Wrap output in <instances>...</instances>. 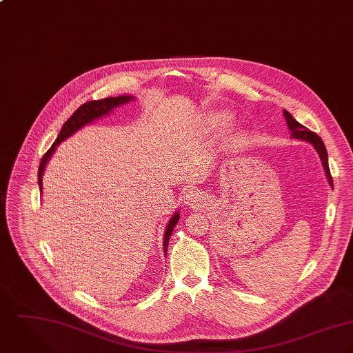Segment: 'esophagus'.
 Here are the masks:
<instances>
[{
  "mask_svg": "<svg viewBox=\"0 0 353 353\" xmlns=\"http://www.w3.org/2000/svg\"><path fill=\"white\" fill-rule=\"evenodd\" d=\"M184 203L185 205H196L202 201V194L196 190H188L184 192Z\"/></svg>",
  "mask_w": 353,
  "mask_h": 353,
  "instance_id": "obj_1",
  "label": "esophagus"
}]
</instances>
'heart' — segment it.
I'll return each mask as SVG.
<instances>
[{"mask_svg":"<svg viewBox=\"0 0 353 353\" xmlns=\"http://www.w3.org/2000/svg\"><path fill=\"white\" fill-rule=\"evenodd\" d=\"M205 121L212 131L222 132V131H226L229 127H232V124L234 123V114L230 110H226V109L212 110V112L206 114ZM243 137H244V132L241 130H239L236 132V138L241 139Z\"/></svg>","mask_w":353,"mask_h":353,"instance_id":"heart-1","label":"heart"}]
</instances>
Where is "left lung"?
<instances>
[{"label":"left lung","mask_w":353,"mask_h":353,"mask_svg":"<svg viewBox=\"0 0 353 353\" xmlns=\"http://www.w3.org/2000/svg\"><path fill=\"white\" fill-rule=\"evenodd\" d=\"M283 117L286 120V125L290 131V137L293 139H299V141H308L314 145V148L316 150L319 158H321V162L323 165V169H325V173H326V177H327V181L330 184V187L333 188V179H332V174H330V169H329V159H327V151H326V147H325V143L322 141V139L315 134V132H311L308 131L304 125H301L299 121H296L293 119V116L283 110Z\"/></svg>","instance_id":"left-lung-1"}]
</instances>
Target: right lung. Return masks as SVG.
<instances>
[{
	"mask_svg": "<svg viewBox=\"0 0 353 353\" xmlns=\"http://www.w3.org/2000/svg\"><path fill=\"white\" fill-rule=\"evenodd\" d=\"M132 99H135L134 95H120V97H109V98H105V99H98V101H91V102H87L84 105H81L71 117L67 120V123L63 125L59 137L56 141L52 144V147L48 150V152L43 155L41 163H39V170H38V184H39V191H41V195H42V190H43V173H45V169H46V165L49 162V159L52 158V155L54 154L57 145L61 143V141L68 139L70 137H72L73 134H76L79 130H81L83 127L91 124L92 121L98 120V119H102L103 116H108L110 112H113L116 108L119 106H123L128 102H131ZM180 219V212H176L172 218L169 219L168 225H166V229H165V233H163V252L166 255V251H168V244H169V239L173 233V229L174 226L177 225Z\"/></svg>",
	"mask_w": 353,
	"mask_h": 353,
	"instance_id": "add662e5",
	"label": "right lung"
}]
</instances>
